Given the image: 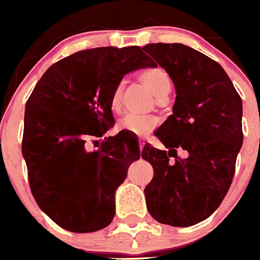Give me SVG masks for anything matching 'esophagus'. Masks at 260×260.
Segmentation results:
<instances>
[{"label": "esophagus", "instance_id": "obj_1", "mask_svg": "<svg viewBox=\"0 0 260 260\" xmlns=\"http://www.w3.org/2000/svg\"><path fill=\"white\" fill-rule=\"evenodd\" d=\"M145 140H143V138H140V140H138V145H140V150L142 151V148H143V146H145Z\"/></svg>", "mask_w": 260, "mask_h": 260}]
</instances>
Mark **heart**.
Listing matches in <instances>:
<instances>
[{
  "mask_svg": "<svg viewBox=\"0 0 260 260\" xmlns=\"http://www.w3.org/2000/svg\"><path fill=\"white\" fill-rule=\"evenodd\" d=\"M138 80L158 99H165L171 91V79L168 72L161 67H151L146 69L138 75ZM123 82L118 84L110 98V109L114 113H119L122 108ZM160 124L157 117H140V115H127L119 122V128L132 133L135 136H146Z\"/></svg>",
  "mask_w": 260,
  "mask_h": 260,
  "instance_id": "1",
  "label": "heart"
}]
</instances>
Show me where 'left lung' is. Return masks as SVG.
<instances>
[{
  "label": "left lung",
  "mask_w": 260,
  "mask_h": 260,
  "mask_svg": "<svg viewBox=\"0 0 260 260\" xmlns=\"http://www.w3.org/2000/svg\"><path fill=\"white\" fill-rule=\"evenodd\" d=\"M143 50L168 72L176 91L173 114L155 132L169 151L146 145L141 155L153 168L146 205L158 222L188 228L210 217L233 183L243 103L225 70L203 53L179 43H152ZM178 148L188 152L185 159Z\"/></svg>",
  "instance_id": "obj_1"
}]
</instances>
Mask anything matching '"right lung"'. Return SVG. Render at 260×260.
Segmentation results:
<instances>
[{
  "mask_svg": "<svg viewBox=\"0 0 260 260\" xmlns=\"http://www.w3.org/2000/svg\"><path fill=\"white\" fill-rule=\"evenodd\" d=\"M146 67L156 63L137 45L80 50L52 64L27 99L21 151L29 185L64 230L94 233L113 221L115 190L140 158L138 143L118 133L90 151L87 140L114 125L110 98L123 76Z\"/></svg>",
  "mask_w": 260,
  "mask_h": 260,
  "instance_id": "1",
  "label": "right lung"
}]
</instances>
